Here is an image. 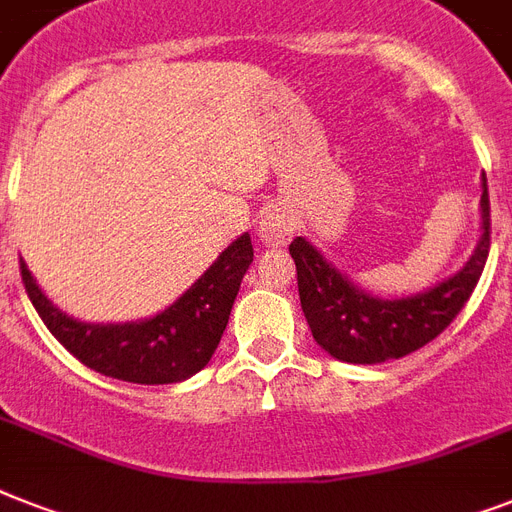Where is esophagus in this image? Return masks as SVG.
<instances>
[{
  "label": "esophagus",
  "mask_w": 512,
  "mask_h": 512,
  "mask_svg": "<svg viewBox=\"0 0 512 512\" xmlns=\"http://www.w3.org/2000/svg\"><path fill=\"white\" fill-rule=\"evenodd\" d=\"M292 231H295L292 215L284 207H273L260 223V241L265 247H281V244H287Z\"/></svg>",
  "instance_id": "obj_1"
}]
</instances>
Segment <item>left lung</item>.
Here are the masks:
<instances>
[{
  "mask_svg": "<svg viewBox=\"0 0 512 512\" xmlns=\"http://www.w3.org/2000/svg\"><path fill=\"white\" fill-rule=\"evenodd\" d=\"M484 233L468 265L438 287L401 300H380L358 289L335 265L327 263L311 241L297 236L289 255L297 265L300 305L313 332V340L329 356L348 364H382L388 358H404L444 332L473 295L484 273L492 247V209L489 188L481 193Z\"/></svg>",
  "mask_w": 512,
  "mask_h": 512,
  "instance_id": "8db88e82",
  "label": "left lung"
}]
</instances>
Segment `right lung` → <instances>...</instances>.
Wrapping results in <instances>:
<instances>
[{"mask_svg":"<svg viewBox=\"0 0 512 512\" xmlns=\"http://www.w3.org/2000/svg\"><path fill=\"white\" fill-rule=\"evenodd\" d=\"M252 257L255 249L249 233H244L177 303L154 319L132 324H84L68 319L42 295L23 260L20 279L44 327L84 366L114 380L167 385L209 364Z\"/></svg>","mask_w":512,"mask_h":512,"instance_id":"1","label":"right lung"}]
</instances>
